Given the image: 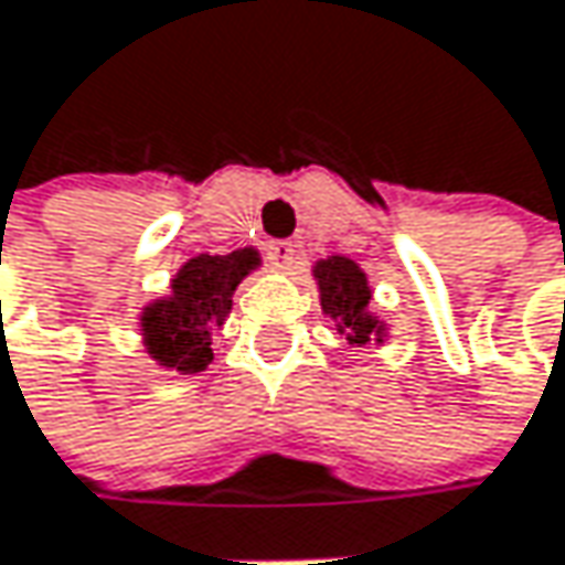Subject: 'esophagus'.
Returning a JSON list of instances; mask_svg holds the SVG:
<instances>
[{"label": "esophagus", "mask_w": 565, "mask_h": 565, "mask_svg": "<svg viewBox=\"0 0 565 565\" xmlns=\"http://www.w3.org/2000/svg\"><path fill=\"white\" fill-rule=\"evenodd\" d=\"M266 256H269V263L273 266H289L292 259H296V244H289V241H273L269 247H266Z\"/></svg>", "instance_id": "34e87169"}]
</instances>
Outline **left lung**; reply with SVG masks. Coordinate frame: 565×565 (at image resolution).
<instances>
[{
  "instance_id": "left-lung-1",
  "label": "left lung",
  "mask_w": 565,
  "mask_h": 565,
  "mask_svg": "<svg viewBox=\"0 0 565 565\" xmlns=\"http://www.w3.org/2000/svg\"><path fill=\"white\" fill-rule=\"evenodd\" d=\"M312 276L318 282V299L321 312L334 321L338 334L348 338V344H367V341H384L387 328L384 321L371 312V286L367 273L348 259V256H328L312 266Z\"/></svg>"
}]
</instances>
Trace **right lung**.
<instances>
[{
    "mask_svg": "<svg viewBox=\"0 0 565 565\" xmlns=\"http://www.w3.org/2000/svg\"><path fill=\"white\" fill-rule=\"evenodd\" d=\"M259 266L253 247L234 249L227 256H194L172 279V292L149 302L139 316L142 344L152 361L181 374H198L214 361L211 331L221 328L241 279Z\"/></svg>",
    "mask_w": 565,
    "mask_h": 565,
    "instance_id": "obj_1",
    "label": "right lung"
}]
</instances>
